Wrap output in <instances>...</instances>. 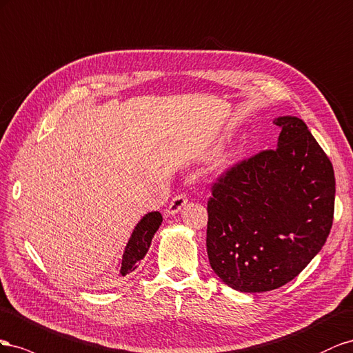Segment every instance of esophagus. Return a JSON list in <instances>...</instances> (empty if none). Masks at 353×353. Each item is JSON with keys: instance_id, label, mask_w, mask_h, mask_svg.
I'll return each instance as SVG.
<instances>
[{"instance_id": "34e87169", "label": "esophagus", "mask_w": 353, "mask_h": 353, "mask_svg": "<svg viewBox=\"0 0 353 353\" xmlns=\"http://www.w3.org/2000/svg\"><path fill=\"white\" fill-rule=\"evenodd\" d=\"M188 204V198L185 194H179L176 195L173 199H171V203L168 204V207L165 208V216H174L176 213H179L180 210H182L185 205Z\"/></svg>"}]
</instances>
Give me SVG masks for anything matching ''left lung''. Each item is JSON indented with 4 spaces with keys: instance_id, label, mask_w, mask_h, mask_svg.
<instances>
[{
    "instance_id": "left-lung-1",
    "label": "left lung",
    "mask_w": 353,
    "mask_h": 353,
    "mask_svg": "<svg viewBox=\"0 0 353 353\" xmlns=\"http://www.w3.org/2000/svg\"><path fill=\"white\" fill-rule=\"evenodd\" d=\"M278 148L243 159L211 186V269L243 293L285 285L325 244L333 226V164L307 125L279 117Z\"/></svg>"
}]
</instances>
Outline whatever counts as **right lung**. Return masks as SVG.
<instances>
[{
    "instance_id": "obj_1",
    "label": "right lung",
    "mask_w": 353,
    "mask_h": 353,
    "mask_svg": "<svg viewBox=\"0 0 353 353\" xmlns=\"http://www.w3.org/2000/svg\"><path fill=\"white\" fill-rule=\"evenodd\" d=\"M161 221H163V216L158 211H150V213L143 216V219L139 221L132 236L128 239V244L123 254V261H121L119 269L121 276L132 274L140 263V260L146 256Z\"/></svg>"
}]
</instances>
